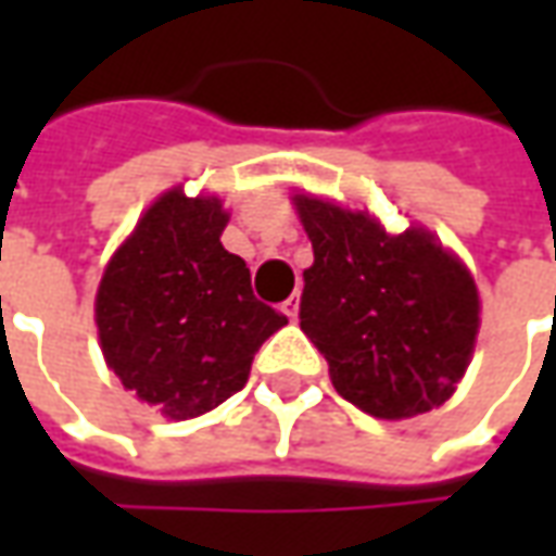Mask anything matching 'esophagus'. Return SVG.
I'll return each mask as SVG.
<instances>
[{
    "instance_id": "34e87169",
    "label": "esophagus",
    "mask_w": 556,
    "mask_h": 556,
    "mask_svg": "<svg viewBox=\"0 0 556 556\" xmlns=\"http://www.w3.org/2000/svg\"><path fill=\"white\" fill-rule=\"evenodd\" d=\"M282 313L289 315L291 321H298V313H301V291H294L289 301L282 303Z\"/></svg>"
}]
</instances>
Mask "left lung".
Masks as SVG:
<instances>
[{
  "label": "left lung",
  "instance_id": "obj_1",
  "mask_svg": "<svg viewBox=\"0 0 556 556\" xmlns=\"http://www.w3.org/2000/svg\"><path fill=\"white\" fill-rule=\"evenodd\" d=\"M313 267L301 330L342 399L378 419L438 408L462 381L479 330L477 282L426 229L390 235L366 211L294 195Z\"/></svg>",
  "mask_w": 556,
  "mask_h": 556
}]
</instances>
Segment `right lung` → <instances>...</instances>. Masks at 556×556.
Here are the masks:
<instances>
[{
	"label": "right lung",
	"instance_id": "obj_1",
	"mask_svg": "<svg viewBox=\"0 0 556 556\" xmlns=\"http://www.w3.org/2000/svg\"><path fill=\"white\" fill-rule=\"evenodd\" d=\"M226 223L217 195L190 199L175 187L142 214L98 286L106 366L169 419L235 396L262 342L289 325L255 301L247 262L219 243Z\"/></svg>",
	"mask_w": 556,
	"mask_h": 556
}]
</instances>
